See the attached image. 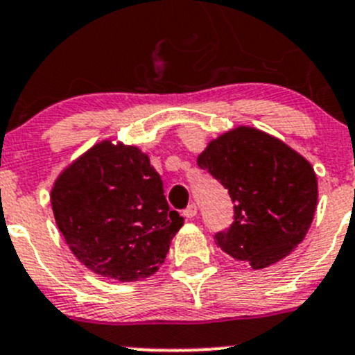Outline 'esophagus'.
<instances>
[{"instance_id":"obj_1","label":"esophagus","mask_w":355,"mask_h":355,"mask_svg":"<svg viewBox=\"0 0 355 355\" xmlns=\"http://www.w3.org/2000/svg\"><path fill=\"white\" fill-rule=\"evenodd\" d=\"M182 215H184L185 218H194V216L198 215V206H196L194 202H192V205H189L187 208H185L184 211H182Z\"/></svg>"}]
</instances>
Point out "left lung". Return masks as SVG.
<instances>
[{
  "mask_svg": "<svg viewBox=\"0 0 355 355\" xmlns=\"http://www.w3.org/2000/svg\"><path fill=\"white\" fill-rule=\"evenodd\" d=\"M198 166L229 191L234 222L216 244L253 269L288 257L304 241L318 206V177L304 156L251 126L211 140Z\"/></svg>",
  "mask_w": 355,
  "mask_h": 355,
  "instance_id": "left-lung-1",
  "label": "left lung"
}]
</instances>
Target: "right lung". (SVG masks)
I'll return each instance as SVG.
<instances>
[{
	"label": "right lung",
	"instance_id": "1",
	"mask_svg": "<svg viewBox=\"0 0 355 355\" xmlns=\"http://www.w3.org/2000/svg\"><path fill=\"white\" fill-rule=\"evenodd\" d=\"M51 208L74 257L92 272L123 283L153 276L184 225L149 156L111 140L58 175Z\"/></svg>",
	"mask_w": 355,
	"mask_h": 355
}]
</instances>
